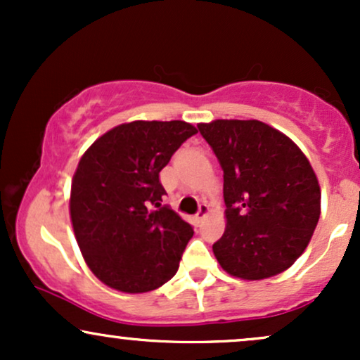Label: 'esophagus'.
<instances>
[{"mask_svg": "<svg viewBox=\"0 0 360 360\" xmlns=\"http://www.w3.org/2000/svg\"><path fill=\"white\" fill-rule=\"evenodd\" d=\"M210 213V208H208V205L206 203H201L200 205V210H198V213H196V220L198 221H201L203 220V218L206 217V214Z\"/></svg>", "mask_w": 360, "mask_h": 360, "instance_id": "esophagus-1", "label": "esophagus"}]
</instances>
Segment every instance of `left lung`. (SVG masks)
I'll use <instances>...</instances> for the list:
<instances>
[{
	"label": "left lung",
	"instance_id": "8db88e82",
	"mask_svg": "<svg viewBox=\"0 0 360 360\" xmlns=\"http://www.w3.org/2000/svg\"><path fill=\"white\" fill-rule=\"evenodd\" d=\"M198 130L223 169L226 229L213 243L214 257L247 281L286 271L320 218V186L307 155L259 120H214Z\"/></svg>",
	"mask_w": 360,
	"mask_h": 360
}]
</instances>
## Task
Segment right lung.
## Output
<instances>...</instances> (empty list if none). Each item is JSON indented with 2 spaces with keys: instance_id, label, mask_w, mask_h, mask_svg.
<instances>
[{
  "instance_id": "obj_1",
  "label": "right lung",
  "mask_w": 360,
  "mask_h": 360,
  "mask_svg": "<svg viewBox=\"0 0 360 360\" xmlns=\"http://www.w3.org/2000/svg\"><path fill=\"white\" fill-rule=\"evenodd\" d=\"M198 134L191 123L130 122L101 135L81 157L71 221L86 264L106 286L147 292L166 284L193 226L166 205L159 172Z\"/></svg>"
}]
</instances>
